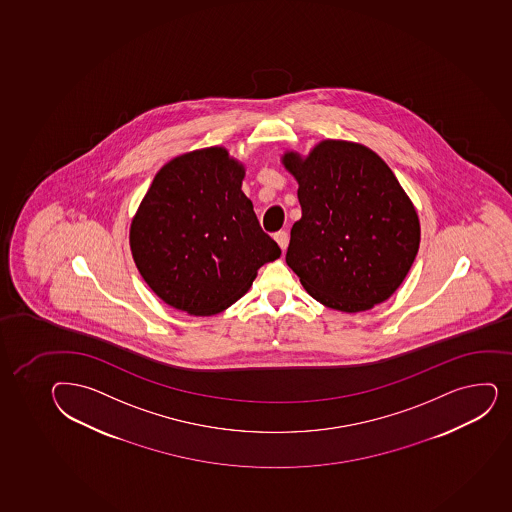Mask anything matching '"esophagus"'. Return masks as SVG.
I'll list each match as a JSON object with an SVG mask.
<instances>
[{
    "label": "esophagus",
    "instance_id": "esophagus-1",
    "mask_svg": "<svg viewBox=\"0 0 512 512\" xmlns=\"http://www.w3.org/2000/svg\"><path fill=\"white\" fill-rule=\"evenodd\" d=\"M275 240L279 243V247L282 248V252H285L287 245H289V233H287V230H280V232L275 233Z\"/></svg>",
    "mask_w": 512,
    "mask_h": 512
}]
</instances>
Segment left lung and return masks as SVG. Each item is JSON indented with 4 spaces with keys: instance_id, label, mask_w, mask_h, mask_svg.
<instances>
[{
    "instance_id": "8db88e82",
    "label": "left lung",
    "mask_w": 512,
    "mask_h": 512,
    "mask_svg": "<svg viewBox=\"0 0 512 512\" xmlns=\"http://www.w3.org/2000/svg\"><path fill=\"white\" fill-rule=\"evenodd\" d=\"M302 218L285 262L317 302L368 311L400 287L417 257L420 222L388 164L363 144L327 139L307 158L285 153Z\"/></svg>"
}]
</instances>
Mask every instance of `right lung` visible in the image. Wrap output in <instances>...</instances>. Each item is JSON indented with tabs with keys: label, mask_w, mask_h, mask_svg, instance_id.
<instances>
[{
	"label": "right lung",
	"mask_w": 512,
	"mask_h": 512,
	"mask_svg": "<svg viewBox=\"0 0 512 512\" xmlns=\"http://www.w3.org/2000/svg\"><path fill=\"white\" fill-rule=\"evenodd\" d=\"M245 169L225 148L191 151L164 164L131 223L139 274L168 306L218 314L250 289L280 248L243 195Z\"/></svg>",
	"instance_id": "1"
}]
</instances>
